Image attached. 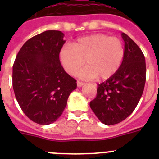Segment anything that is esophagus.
I'll list each match as a JSON object with an SVG mask.
<instances>
[{
	"mask_svg": "<svg viewBox=\"0 0 159 159\" xmlns=\"http://www.w3.org/2000/svg\"><path fill=\"white\" fill-rule=\"evenodd\" d=\"M84 84L83 82H80V81H77V87H78V88H81V87H82Z\"/></svg>",
	"mask_w": 159,
	"mask_h": 159,
	"instance_id": "1",
	"label": "esophagus"
}]
</instances>
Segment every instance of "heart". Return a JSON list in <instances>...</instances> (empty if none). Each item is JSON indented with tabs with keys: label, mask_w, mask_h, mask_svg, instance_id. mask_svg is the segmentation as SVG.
Segmentation results:
<instances>
[{
	"label": "heart",
	"mask_w": 159,
	"mask_h": 159,
	"mask_svg": "<svg viewBox=\"0 0 159 159\" xmlns=\"http://www.w3.org/2000/svg\"><path fill=\"white\" fill-rule=\"evenodd\" d=\"M123 57V42L102 33L80 38L60 52V62L69 75H75L86 61L88 66L78 73L83 80L110 78L119 70Z\"/></svg>",
	"instance_id": "heart-1"
}]
</instances>
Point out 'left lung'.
<instances>
[{
  "instance_id": "8db88e82",
  "label": "left lung",
  "mask_w": 159,
  "mask_h": 159,
  "mask_svg": "<svg viewBox=\"0 0 159 159\" xmlns=\"http://www.w3.org/2000/svg\"><path fill=\"white\" fill-rule=\"evenodd\" d=\"M124 57L116 74L98 84L96 97L90 107L103 124L114 125L134 111L146 83L145 57L139 47L124 32Z\"/></svg>"
}]
</instances>
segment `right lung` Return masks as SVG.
I'll return each mask as SVG.
<instances>
[{"label":"right lung","mask_w":159,"mask_h":159,"mask_svg":"<svg viewBox=\"0 0 159 159\" xmlns=\"http://www.w3.org/2000/svg\"><path fill=\"white\" fill-rule=\"evenodd\" d=\"M64 34L48 30L24 43L12 67V87L28 118L40 125L54 123L62 115L76 80L60 61Z\"/></svg>","instance_id":"right-lung-1"}]
</instances>
